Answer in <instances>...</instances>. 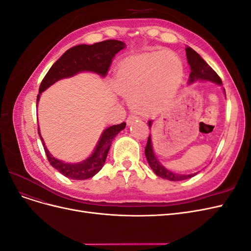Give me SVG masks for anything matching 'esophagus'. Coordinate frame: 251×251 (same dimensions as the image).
Segmentation results:
<instances>
[{
  "mask_svg": "<svg viewBox=\"0 0 251 251\" xmlns=\"http://www.w3.org/2000/svg\"><path fill=\"white\" fill-rule=\"evenodd\" d=\"M137 119H138V117H136V116H134V115L128 116L127 119H126V125L130 126V125H132L133 123H135V121L137 120Z\"/></svg>",
  "mask_w": 251,
  "mask_h": 251,
  "instance_id": "esophagus-1",
  "label": "esophagus"
}]
</instances>
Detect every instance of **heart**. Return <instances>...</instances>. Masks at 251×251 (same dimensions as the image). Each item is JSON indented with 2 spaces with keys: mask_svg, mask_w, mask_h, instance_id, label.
<instances>
[{
  "mask_svg": "<svg viewBox=\"0 0 251 251\" xmlns=\"http://www.w3.org/2000/svg\"><path fill=\"white\" fill-rule=\"evenodd\" d=\"M183 65L171 51H154L127 57L118 67L115 86L132 107L148 115L160 111L176 92Z\"/></svg>",
  "mask_w": 251,
  "mask_h": 251,
  "instance_id": "1",
  "label": "heart"
}]
</instances>
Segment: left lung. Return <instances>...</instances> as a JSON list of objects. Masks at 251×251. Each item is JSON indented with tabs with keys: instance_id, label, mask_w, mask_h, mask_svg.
Returning <instances> with one entry per match:
<instances>
[{
	"instance_id": "obj_1",
	"label": "left lung",
	"mask_w": 251,
	"mask_h": 251,
	"mask_svg": "<svg viewBox=\"0 0 251 251\" xmlns=\"http://www.w3.org/2000/svg\"><path fill=\"white\" fill-rule=\"evenodd\" d=\"M186 57H187V63L191 67V74H189L188 77V85L191 83L198 81V80H206V81H211L215 82L217 85H222V80L220 78L219 75L214 71V69L205 62V60L197 53L194 49L191 47H186ZM225 93V90H224ZM149 126L151 127V120L149 121ZM144 153H146L147 160L149 162V165L151 166V169L153 170V172L162 179H166L170 181H181V180H185L194 177L195 174H189V175H183V174H177L171 172L170 170L165 169L164 166L161 164V162L158 160L154 150H153V144H151V134L148 138V143L146 150H144Z\"/></svg>"
}]
</instances>
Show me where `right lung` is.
I'll return each mask as SVG.
<instances>
[{
    "mask_svg": "<svg viewBox=\"0 0 251 251\" xmlns=\"http://www.w3.org/2000/svg\"><path fill=\"white\" fill-rule=\"evenodd\" d=\"M126 47L124 42L116 40H108L93 45H77L67 50L45 75L40 86V93L36 98L39 103L41 93L48 89L53 83L59 79L74 76L75 74L83 71L93 72L101 77L108 73L113 57ZM126 127V123L115 125L105 128L102 132L94 151L86 160L78 163H67L53 157L48 149L45 146L39 127V135L43 142L45 153L47 155L48 161L53 168L69 179L85 180L92 178L101 170L107 159L109 150L113 139L116 135Z\"/></svg>",
    "mask_w": 251,
    "mask_h": 251,
    "instance_id": "obj_1",
    "label": "right lung"
}]
</instances>
